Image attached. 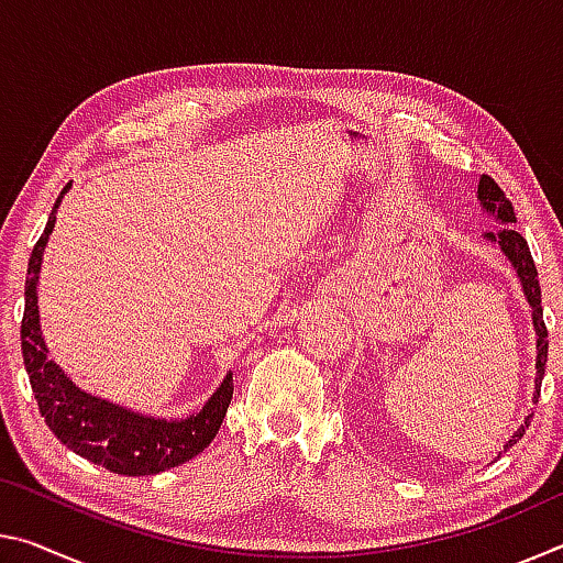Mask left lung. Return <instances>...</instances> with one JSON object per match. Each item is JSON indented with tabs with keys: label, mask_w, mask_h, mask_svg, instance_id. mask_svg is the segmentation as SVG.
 Instances as JSON below:
<instances>
[{
	"label": "left lung",
	"mask_w": 563,
	"mask_h": 563,
	"mask_svg": "<svg viewBox=\"0 0 563 563\" xmlns=\"http://www.w3.org/2000/svg\"><path fill=\"white\" fill-rule=\"evenodd\" d=\"M479 201H482L484 208H487V213H494L504 223V228H499L497 233H487V238L494 243H499V247L504 253H507V258L511 261L514 268H517L521 285H523V292H527V300H529L531 310H533L531 318H533V328H537V335H539V340H537V350H539V355H537V397H539L541 379H544V367H547L549 330L544 325V310H541V288H539L537 265H533L527 238H523L517 231V228H514V223H517V213H514L511 201L492 176H482V180H479ZM537 397H533V399H537ZM537 402H539V399H537ZM531 417L533 415H529L527 422H523L517 430V434H514L511 440L504 444V452H507L509 446H514L521 440L523 432L529 430Z\"/></svg>",
	"instance_id": "1"
}]
</instances>
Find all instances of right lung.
<instances>
[{
    "label": "right lung",
    "instance_id": "obj_1",
    "mask_svg": "<svg viewBox=\"0 0 563 563\" xmlns=\"http://www.w3.org/2000/svg\"><path fill=\"white\" fill-rule=\"evenodd\" d=\"M69 186L71 184H66L56 198L54 211L34 245L30 268H26L22 355L26 373H30L32 393L56 440L81 454L84 460L126 476L166 472L170 466L194 460L198 452L211 444L233 399V379L228 375L198 415L180 419V422H166V419L133 415L107 399L81 393L69 383V377H64L56 362L46 357V345L40 332V308H36V280H40L46 238L56 221V206Z\"/></svg>",
    "mask_w": 563,
    "mask_h": 563
}]
</instances>
